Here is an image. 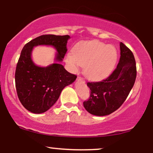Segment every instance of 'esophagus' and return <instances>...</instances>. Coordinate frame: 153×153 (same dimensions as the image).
<instances>
[{"label": "esophagus", "instance_id": "obj_1", "mask_svg": "<svg viewBox=\"0 0 153 153\" xmlns=\"http://www.w3.org/2000/svg\"><path fill=\"white\" fill-rule=\"evenodd\" d=\"M77 80H79V81H83V83H84V82H85V81H84V79H83V78H82V77H81V76H78V77H77Z\"/></svg>", "mask_w": 153, "mask_h": 153}]
</instances>
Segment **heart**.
<instances>
[{
  "instance_id": "heart-1",
  "label": "heart",
  "mask_w": 153,
  "mask_h": 153,
  "mask_svg": "<svg viewBox=\"0 0 153 153\" xmlns=\"http://www.w3.org/2000/svg\"><path fill=\"white\" fill-rule=\"evenodd\" d=\"M118 53L114 46L99 41L81 42L73 52L66 54L65 62L70 70L76 72L84 65V74L93 81L107 78L116 65Z\"/></svg>"
}]
</instances>
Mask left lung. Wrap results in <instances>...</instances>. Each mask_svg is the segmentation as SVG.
I'll list each match as a JSON object with an SVG mask.
<instances>
[{
  "label": "left lung",
  "mask_w": 153,
  "mask_h": 153,
  "mask_svg": "<svg viewBox=\"0 0 153 153\" xmlns=\"http://www.w3.org/2000/svg\"><path fill=\"white\" fill-rule=\"evenodd\" d=\"M120 59L116 69L104 80L88 82L90 98L83 102L93 115L105 116L121 107L133 87L137 76L136 62L132 51L120 43Z\"/></svg>",
  "instance_id": "8db88e82"
}]
</instances>
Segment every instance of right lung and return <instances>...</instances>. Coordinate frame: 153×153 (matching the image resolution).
<instances>
[{
  "label": "right lung",
  "instance_id": "add662e5",
  "mask_svg": "<svg viewBox=\"0 0 153 153\" xmlns=\"http://www.w3.org/2000/svg\"><path fill=\"white\" fill-rule=\"evenodd\" d=\"M69 35H41L26 43L18 61L15 83L18 97L22 105L31 112L43 113L58 100L65 86L72 83L76 75L66 70L61 64L53 63L48 67L37 66L31 58L34 46L52 45L58 53L55 60L61 61L67 52Z\"/></svg>",
  "mask_w": 153,
  "mask_h": 153
}]
</instances>
